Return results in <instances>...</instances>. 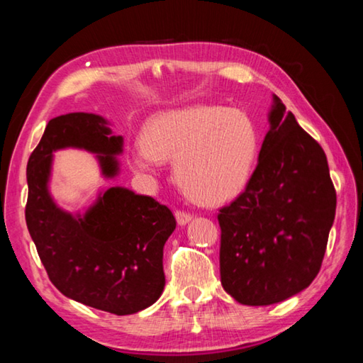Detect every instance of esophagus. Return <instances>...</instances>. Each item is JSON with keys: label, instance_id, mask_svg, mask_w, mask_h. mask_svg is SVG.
Returning a JSON list of instances; mask_svg holds the SVG:
<instances>
[{"label": "esophagus", "instance_id": "1", "mask_svg": "<svg viewBox=\"0 0 363 363\" xmlns=\"http://www.w3.org/2000/svg\"><path fill=\"white\" fill-rule=\"evenodd\" d=\"M176 219H177V224H179V225H186V224L190 223V220H192V214L187 213V211L177 210L176 211Z\"/></svg>", "mask_w": 363, "mask_h": 363}]
</instances>
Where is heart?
<instances>
[{
    "instance_id": "obj_1",
    "label": "heart",
    "mask_w": 363,
    "mask_h": 363,
    "mask_svg": "<svg viewBox=\"0 0 363 363\" xmlns=\"http://www.w3.org/2000/svg\"><path fill=\"white\" fill-rule=\"evenodd\" d=\"M257 145L255 123L242 110L190 106L152 116L131 160L144 173H155L164 160H174L184 192L201 205H219L247 187Z\"/></svg>"
}]
</instances>
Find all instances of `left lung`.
Returning a JSON list of instances; mask_svg holds the SVG:
<instances>
[{
  "label": "left lung",
  "mask_w": 363,
  "mask_h": 363,
  "mask_svg": "<svg viewBox=\"0 0 363 363\" xmlns=\"http://www.w3.org/2000/svg\"><path fill=\"white\" fill-rule=\"evenodd\" d=\"M269 123L247 187L218 214L220 284L247 306L280 303L312 284L336 211L327 155L275 94Z\"/></svg>",
  "instance_id": "8db88e82"
}]
</instances>
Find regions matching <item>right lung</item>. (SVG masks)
Listing matches in <instances>:
<instances>
[{
	"label": "right lung",
	"instance_id": "obj_1",
	"mask_svg": "<svg viewBox=\"0 0 363 363\" xmlns=\"http://www.w3.org/2000/svg\"><path fill=\"white\" fill-rule=\"evenodd\" d=\"M96 153L102 174L115 177L123 138L94 113H67L48 123L27 164L26 220L49 280L67 298L116 315L152 306L164 288L163 247L176 229L168 206L125 187L101 192L84 214L67 213L48 190L52 152Z\"/></svg>",
	"mask_w": 363,
	"mask_h": 363
}]
</instances>
